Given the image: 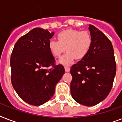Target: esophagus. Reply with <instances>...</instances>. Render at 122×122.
Segmentation results:
<instances>
[{"instance_id":"esophagus-1","label":"esophagus","mask_w":122,"mask_h":122,"mask_svg":"<svg viewBox=\"0 0 122 122\" xmlns=\"http://www.w3.org/2000/svg\"><path fill=\"white\" fill-rule=\"evenodd\" d=\"M65 71H66V72H69V71H70V67L67 66H65Z\"/></svg>"}]
</instances>
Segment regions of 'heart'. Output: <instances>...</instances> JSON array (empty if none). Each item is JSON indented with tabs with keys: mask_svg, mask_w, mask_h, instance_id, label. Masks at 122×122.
Instances as JSON below:
<instances>
[{
	"mask_svg": "<svg viewBox=\"0 0 122 122\" xmlns=\"http://www.w3.org/2000/svg\"><path fill=\"white\" fill-rule=\"evenodd\" d=\"M58 41L50 40L48 47L54 57H58L66 51L59 62L63 65H70L75 59H82L91 49L92 40L87 31L68 29L57 35Z\"/></svg>",
	"mask_w": 122,
	"mask_h": 122,
	"instance_id": "b5f03b06",
	"label": "heart"
}]
</instances>
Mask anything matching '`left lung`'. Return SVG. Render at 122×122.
<instances>
[{"mask_svg":"<svg viewBox=\"0 0 122 122\" xmlns=\"http://www.w3.org/2000/svg\"><path fill=\"white\" fill-rule=\"evenodd\" d=\"M89 26L92 46L87 55L71 68L70 91L78 103L92 106L109 94L117 66L111 41L94 26Z\"/></svg>","mask_w":122,"mask_h":122,"instance_id":"left-lung-1","label":"left lung"}]
</instances>
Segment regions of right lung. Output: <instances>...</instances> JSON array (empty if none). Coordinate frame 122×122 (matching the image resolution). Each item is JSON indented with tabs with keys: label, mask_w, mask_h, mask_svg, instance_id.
I'll use <instances>...</instances> for the list:
<instances>
[{
	"label": "right lung",
	"mask_w": 122,
	"mask_h": 122,
	"mask_svg": "<svg viewBox=\"0 0 122 122\" xmlns=\"http://www.w3.org/2000/svg\"><path fill=\"white\" fill-rule=\"evenodd\" d=\"M54 35L53 31L35 28L20 37L12 50V85L18 96L31 105L40 106L47 102L65 73L63 65H55V59L48 47Z\"/></svg>",
	"instance_id": "add662e5"
}]
</instances>
